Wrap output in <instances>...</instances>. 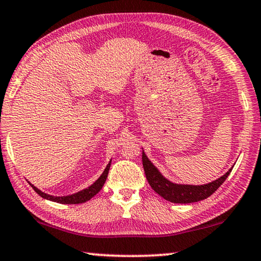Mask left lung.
<instances>
[{"label":"left lung","instance_id":"obj_1","mask_svg":"<svg viewBox=\"0 0 261 261\" xmlns=\"http://www.w3.org/2000/svg\"><path fill=\"white\" fill-rule=\"evenodd\" d=\"M142 160L144 172H145L146 179L152 189L156 194H159L161 197L172 202V203H193V202L204 200V198L213 195L220 188V186L224 182L226 177L229 176L230 172L232 171V167H231L224 175H222L215 181H212V182L205 185L195 186L174 184L161 174L159 169L151 163V160L147 158V155L144 151Z\"/></svg>","mask_w":261,"mask_h":261}]
</instances>
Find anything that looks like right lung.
Instances as JSON below:
<instances>
[{
  "label": "right lung",
  "mask_w": 261,
  "mask_h": 261,
  "mask_svg": "<svg viewBox=\"0 0 261 261\" xmlns=\"http://www.w3.org/2000/svg\"><path fill=\"white\" fill-rule=\"evenodd\" d=\"M110 165H111V160L109 161V164L107 165V167L105 171H103L102 174L100 175V177L95 181L93 185H90L89 187H87L85 189L80 190V192L71 194V195H66V196H53L49 195V194H46L44 192H41L40 189H38L37 187H35L34 185H31V187L35 189V192L38 194L39 196H41L45 200L52 201V202H57V203H61V204H79V203H85V202L89 201L90 198L94 197L96 194L100 192L102 189L103 185H105L107 177H108V173L110 169Z\"/></svg>",
  "instance_id": "right-lung-1"
}]
</instances>
